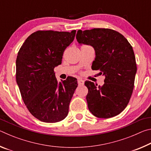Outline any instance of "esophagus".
I'll return each instance as SVG.
<instances>
[{"label": "esophagus", "instance_id": "1", "mask_svg": "<svg viewBox=\"0 0 151 151\" xmlns=\"http://www.w3.org/2000/svg\"><path fill=\"white\" fill-rule=\"evenodd\" d=\"M78 85H83L85 84V81L81 78H78Z\"/></svg>", "mask_w": 151, "mask_h": 151}]
</instances>
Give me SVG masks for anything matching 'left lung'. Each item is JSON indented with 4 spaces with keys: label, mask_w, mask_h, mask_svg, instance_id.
Returning <instances> with one entry per match:
<instances>
[{
    "label": "left lung",
    "mask_w": 151,
    "mask_h": 151,
    "mask_svg": "<svg viewBox=\"0 0 151 151\" xmlns=\"http://www.w3.org/2000/svg\"><path fill=\"white\" fill-rule=\"evenodd\" d=\"M76 38L80 44L94 48L92 69L105 76L102 86L85 81L89 111L98 118L118 115L129 104L134 88L137 68L132 46L121 33L110 29L78 30Z\"/></svg>",
    "instance_id": "1"
}]
</instances>
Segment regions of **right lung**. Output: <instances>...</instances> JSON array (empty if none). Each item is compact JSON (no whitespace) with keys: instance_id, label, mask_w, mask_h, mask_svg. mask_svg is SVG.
<instances>
[{"instance_id":"1","label":"right lung","mask_w":151,"mask_h":151,"mask_svg":"<svg viewBox=\"0 0 151 151\" xmlns=\"http://www.w3.org/2000/svg\"><path fill=\"white\" fill-rule=\"evenodd\" d=\"M75 35L76 30H38L27 38L18 52L17 85L29 111L40 121L59 122L68 113L77 80L69 76L58 83L54 68L62 63L64 51Z\"/></svg>"}]
</instances>
